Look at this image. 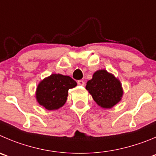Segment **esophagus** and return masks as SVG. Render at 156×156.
<instances>
[{"label": "esophagus", "mask_w": 156, "mask_h": 156, "mask_svg": "<svg viewBox=\"0 0 156 156\" xmlns=\"http://www.w3.org/2000/svg\"><path fill=\"white\" fill-rule=\"evenodd\" d=\"M78 85H81V86H84L85 85V81H82V80H79V81H78Z\"/></svg>", "instance_id": "34e87169"}]
</instances>
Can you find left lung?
I'll return each instance as SVG.
<instances>
[{"instance_id": "obj_1", "label": "left lung", "mask_w": 156, "mask_h": 156, "mask_svg": "<svg viewBox=\"0 0 156 156\" xmlns=\"http://www.w3.org/2000/svg\"><path fill=\"white\" fill-rule=\"evenodd\" d=\"M94 101L103 108H112L122 100L123 88L120 80L105 69L96 71L85 87Z\"/></svg>"}]
</instances>
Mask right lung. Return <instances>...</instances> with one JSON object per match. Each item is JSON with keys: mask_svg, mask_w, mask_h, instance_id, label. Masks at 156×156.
I'll use <instances>...</instances> for the list:
<instances>
[{"mask_svg": "<svg viewBox=\"0 0 156 156\" xmlns=\"http://www.w3.org/2000/svg\"><path fill=\"white\" fill-rule=\"evenodd\" d=\"M76 85V81L68 75L52 74L41 80L37 85L36 100L47 110H57L66 102L68 89L75 88Z\"/></svg>", "mask_w": 156, "mask_h": 156, "instance_id": "add662e5", "label": "right lung"}]
</instances>
